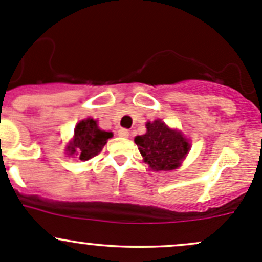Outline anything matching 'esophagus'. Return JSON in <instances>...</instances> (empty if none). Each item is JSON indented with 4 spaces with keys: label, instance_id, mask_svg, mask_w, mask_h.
I'll list each match as a JSON object with an SVG mask.
<instances>
[{
    "label": "esophagus",
    "instance_id": "34e87169",
    "mask_svg": "<svg viewBox=\"0 0 262 262\" xmlns=\"http://www.w3.org/2000/svg\"><path fill=\"white\" fill-rule=\"evenodd\" d=\"M118 136L123 137V138H128L129 137V130L128 129H119L118 130Z\"/></svg>",
    "mask_w": 262,
    "mask_h": 262
}]
</instances>
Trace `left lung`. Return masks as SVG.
Wrapping results in <instances>:
<instances>
[{
  "label": "left lung",
  "instance_id": "8db88e82",
  "mask_svg": "<svg viewBox=\"0 0 262 262\" xmlns=\"http://www.w3.org/2000/svg\"><path fill=\"white\" fill-rule=\"evenodd\" d=\"M146 126V134L134 138L144 162L155 171L178 168L191 147L189 141L180 130L171 129L161 119L148 121Z\"/></svg>",
  "mask_w": 262,
  "mask_h": 262
}]
</instances>
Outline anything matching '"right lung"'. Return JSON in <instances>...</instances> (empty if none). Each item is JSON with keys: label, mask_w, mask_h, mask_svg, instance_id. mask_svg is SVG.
Here are the masks:
<instances>
[{"label": "right lung", "mask_w": 262, "mask_h": 262, "mask_svg": "<svg viewBox=\"0 0 262 262\" xmlns=\"http://www.w3.org/2000/svg\"><path fill=\"white\" fill-rule=\"evenodd\" d=\"M112 137V132L101 130L96 120L91 118L83 119L76 125L75 136L66 150L68 156H77L81 161H87L99 155Z\"/></svg>", "instance_id": "add662e5"}]
</instances>
